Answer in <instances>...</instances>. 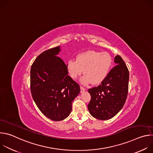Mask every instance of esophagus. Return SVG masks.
I'll list each match as a JSON object with an SVG mask.
<instances>
[{"label":"esophagus","instance_id":"1","mask_svg":"<svg viewBox=\"0 0 153 153\" xmlns=\"http://www.w3.org/2000/svg\"><path fill=\"white\" fill-rule=\"evenodd\" d=\"M80 91H81V92H83V91L85 90V88H84L83 87H82V86H80Z\"/></svg>","mask_w":153,"mask_h":153}]
</instances>
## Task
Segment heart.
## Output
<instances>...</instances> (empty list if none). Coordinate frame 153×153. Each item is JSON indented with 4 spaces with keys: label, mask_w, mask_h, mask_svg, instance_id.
Returning a JSON list of instances; mask_svg holds the SVG:
<instances>
[{
    "label": "heart",
    "mask_w": 153,
    "mask_h": 153,
    "mask_svg": "<svg viewBox=\"0 0 153 153\" xmlns=\"http://www.w3.org/2000/svg\"><path fill=\"white\" fill-rule=\"evenodd\" d=\"M113 59L106 52L88 51L78 54L76 60L70 59L67 63V69L70 76L76 79L83 70L85 76L81 79L84 84L92 83L97 85L105 80L110 73Z\"/></svg>",
    "instance_id": "1"
}]
</instances>
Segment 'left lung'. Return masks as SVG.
Returning <instances> with one entry per match:
<instances>
[{"instance_id": "8db88e82", "label": "left lung", "mask_w": 153, "mask_h": 153, "mask_svg": "<svg viewBox=\"0 0 153 153\" xmlns=\"http://www.w3.org/2000/svg\"><path fill=\"white\" fill-rule=\"evenodd\" d=\"M116 66L98 86L88 90L91 99L88 105L91 115L99 120L115 116L123 108L128 92L129 71L122 58L114 57Z\"/></svg>"}]
</instances>
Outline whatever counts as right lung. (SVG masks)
Segmentation results:
<instances>
[{"label": "right lung", "instance_id": "right-lung-1", "mask_svg": "<svg viewBox=\"0 0 153 153\" xmlns=\"http://www.w3.org/2000/svg\"><path fill=\"white\" fill-rule=\"evenodd\" d=\"M60 47L42 53L30 71V89L39 110L48 118L60 121L71 112L72 103L80 91L79 84L68 75L67 65L57 55Z\"/></svg>", "mask_w": 153, "mask_h": 153}]
</instances>
